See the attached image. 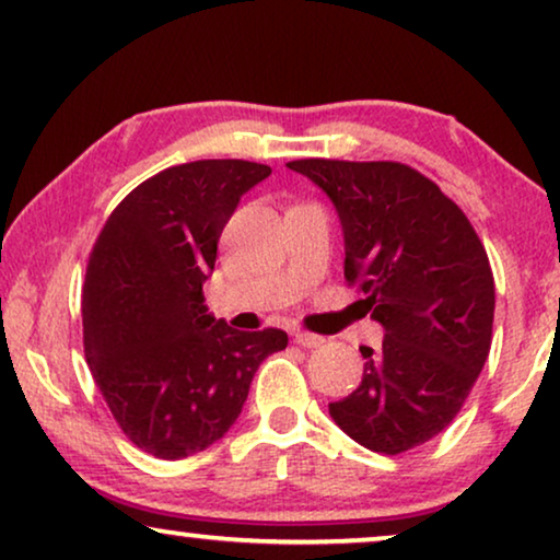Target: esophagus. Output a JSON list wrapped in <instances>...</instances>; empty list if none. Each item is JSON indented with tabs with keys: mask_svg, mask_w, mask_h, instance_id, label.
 Here are the masks:
<instances>
[{
	"mask_svg": "<svg viewBox=\"0 0 560 560\" xmlns=\"http://www.w3.org/2000/svg\"><path fill=\"white\" fill-rule=\"evenodd\" d=\"M293 341L298 343V347H303V349H318L320 343H324V336L308 334V331H295L293 334Z\"/></svg>",
	"mask_w": 560,
	"mask_h": 560,
	"instance_id": "34e87169",
	"label": "esophagus"
}]
</instances>
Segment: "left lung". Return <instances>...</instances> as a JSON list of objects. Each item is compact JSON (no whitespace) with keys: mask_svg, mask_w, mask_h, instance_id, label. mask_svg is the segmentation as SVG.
<instances>
[{"mask_svg":"<svg viewBox=\"0 0 560 560\" xmlns=\"http://www.w3.org/2000/svg\"><path fill=\"white\" fill-rule=\"evenodd\" d=\"M339 211L343 278L385 328L359 347L364 377L328 405L349 439L402 454L439 435L462 410L492 347L494 278L466 213L416 167L372 160H293Z\"/></svg>","mask_w":560,"mask_h":560,"instance_id":"left-lung-1","label":"left lung"}]
</instances>
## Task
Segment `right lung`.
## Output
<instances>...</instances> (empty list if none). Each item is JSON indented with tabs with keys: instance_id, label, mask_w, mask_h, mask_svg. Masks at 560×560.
Wrapping results in <instances>:
<instances>
[{
	"instance_id": "1",
	"label": "right lung",
	"mask_w": 560,
	"mask_h": 560,
	"mask_svg": "<svg viewBox=\"0 0 560 560\" xmlns=\"http://www.w3.org/2000/svg\"><path fill=\"white\" fill-rule=\"evenodd\" d=\"M270 165L196 160L140 183L106 219L83 282V351L114 420L158 458L217 443L280 328L236 331L203 305L219 236Z\"/></svg>"
}]
</instances>
